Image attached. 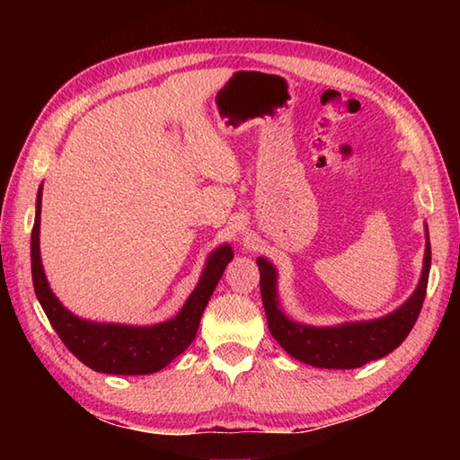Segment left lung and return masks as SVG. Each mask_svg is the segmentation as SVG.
<instances>
[{
  "mask_svg": "<svg viewBox=\"0 0 460 460\" xmlns=\"http://www.w3.org/2000/svg\"><path fill=\"white\" fill-rule=\"evenodd\" d=\"M257 265L261 270V296L267 312L269 330L279 344L292 358L305 361L308 366L354 369L371 359L384 358L389 351L402 346V341L415 326L427 295L429 270H431V245L427 243L421 280L405 305L384 318L349 322V324L332 328L305 326L288 320L279 308L275 269L267 259H257Z\"/></svg>",
  "mask_w": 460,
  "mask_h": 460,
  "instance_id": "obj_1",
  "label": "left lung"
}]
</instances>
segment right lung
<instances>
[{
    "label": "right lung",
    "instance_id": "right-lung-1",
    "mask_svg": "<svg viewBox=\"0 0 460 460\" xmlns=\"http://www.w3.org/2000/svg\"><path fill=\"white\" fill-rule=\"evenodd\" d=\"M39 219H41V190L37 193V213L31 231V275L39 305L76 359L99 374L114 376H146L165 367L188 348L198 334L205 306L217 287L227 262L233 259L229 245H223L208 259L199 285L185 302L180 314L155 326H122L96 324L73 316L55 298L47 285L39 255Z\"/></svg>",
    "mask_w": 460,
    "mask_h": 460
}]
</instances>
